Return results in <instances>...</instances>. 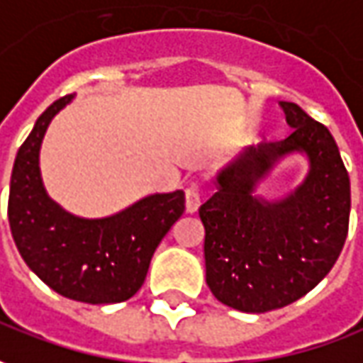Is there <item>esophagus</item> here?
I'll return each instance as SVG.
<instances>
[{"label": "esophagus", "mask_w": 363, "mask_h": 363, "mask_svg": "<svg viewBox=\"0 0 363 363\" xmlns=\"http://www.w3.org/2000/svg\"><path fill=\"white\" fill-rule=\"evenodd\" d=\"M201 206V197H199V189L197 186H191L186 189V211L187 213H196Z\"/></svg>", "instance_id": "esophagus-1"}]
</instances>
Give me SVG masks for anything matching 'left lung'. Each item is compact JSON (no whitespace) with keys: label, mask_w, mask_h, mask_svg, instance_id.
<instances>
[{"label":"left lung","mask_w":363,"mask_h":363,"mask_svg":"<svg viewBox=\"0 0 363 363\" xmlns=\"http://www.w3.org/2000/svg\"><path fill=\"white\" fill-rule=\"evenodd\" d=\"M281 106L291 134L241 150L217 172V191L199 207L207 286L241 312L282 308L311 292L348 235L350 176L336 140L298 104ZM292 153L309 162L301 186L279 200L259 196L256 187Z\"/></svg>","instance_id":"8db88e82"}]
</instances>
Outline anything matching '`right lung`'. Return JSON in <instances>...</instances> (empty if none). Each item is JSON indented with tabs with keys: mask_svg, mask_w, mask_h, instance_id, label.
I'll return each instance as SVG.
<instances>
[{
	"mask_svg": "<svg viewBox=\"0 0 363 363\" xmlns=\"http://www.w3.org/2000/svg\"><path fill=\"white\" fill-rule=\"evenodd\" d=\"M72 99L52 102L15 156L7 206L11 235L27 267L61 296L86 304L128 301L144 284L160 241L184 213L186 196L182 189L152 194L99 219L72 215L52 201L39 152L51 120Z\"/></svg>",
	"mask_w": 363,
	"mask_h": 363,
	"instance_id": "right-lung-1",
	"label": "right lung"
}]
</instances>
